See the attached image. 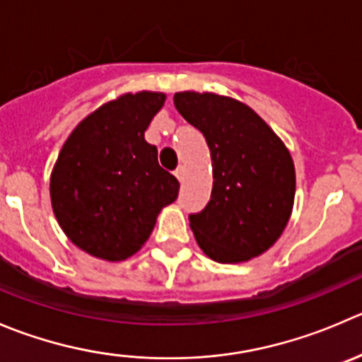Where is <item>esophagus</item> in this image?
<instances>
[{
  "instance_id": "esophagus-1",
  "label": "esophagus",
  "mask_w": 362,
  "mask_h": 362,
  "mask_svg": "<svg viewBox=\"0 0 362 362\" xmlns=\"http://www.w3.org/2000/svg\"><path fill=\"white\" fill-rule=\"evenodd\" d=\"M175 177H177L180 182H184V178H185V168H184V166H178L177 170H175Z\"/></svg>"
}]
</instances>
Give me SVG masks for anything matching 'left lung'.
<instances>
[{
  "label": "left lung",
  "instance_id": "obj_1",
  "mask_svg": "<svg viewBox=\"0 0 362 362\" xmlns=\"http://www.w3.org/2000/svg\"><path fill=\"white\" fill-rule=\"evenodd\" d=\"M178 113L206 139L212 194L191 214V230L209 258L238 263L281 237L296 196V168L285 143L249 106L216 93L180 92Z\"/></svg>",
  "mask_w": 362,
  "mask_h": 362
}]
</instances>
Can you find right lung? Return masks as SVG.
Masks as SVG:
<instances>
[{
  "label": "right lung",
  "instance_id": "add662e5",
  "mask_svg": "<svg viewBox=\"0 0 362 362\" xmlns=\"http://www.w3.org/2000/svg\"><path fill=\"white\" fill-rule=\"evenodd\" d=\"M157 92L125 93L72 131L51 173V203L66 237L95 258L120 262L148 240L177 178L159 166L145 131L163 107Z\"/></svg>",
  "mask_w": 362,
  "mask_h": 362
}]
</instances>
